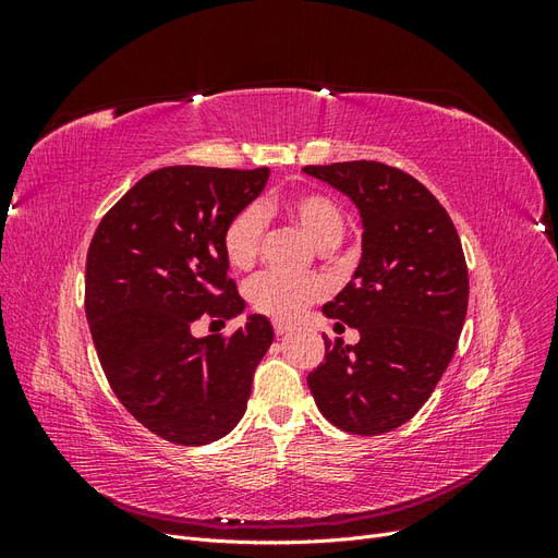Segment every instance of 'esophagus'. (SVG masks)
<instances>
[{
    "label": "esophagus",
    "instance_id": "obj_1",
    "mask_svg": "<svg viewBox=\"0 0 558 558\" xmlns=\"http://www.w3.org/2000/svg\"><path fill=\"white\" fill-rule=\"evenodd\" d=\"M272 328H275V332H277V335H286V332H291V330H293V326H291V324H283V320H275Z\"/></svg>",
    "mask_w": 558,
    "mask_h": 558
}]
</instances>
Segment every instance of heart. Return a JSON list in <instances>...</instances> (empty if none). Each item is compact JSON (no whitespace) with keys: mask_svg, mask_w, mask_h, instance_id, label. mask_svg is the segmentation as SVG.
I'll return each mask as SVG.
<instances>
[{"mask_svg":"<svg viewBox=\"0 0 558 558\" xmlns=\"http://www.w3.org/2000/svg\"><path fill=\"white\" fill-rule=\"evenodd\" d=\"M265 205H246L234 211L221 232L226 260L234 269L256 263L265 240ZM281 211L305 230L320 248H335L347 232V214L337 199L326 193H300L281 202ZM326 295V283L318 277H286L260 272L246 283V300L258 314L279 320H293Z\"/></svg>","mask_w":558,"mask_h":558,"instance_id":"obj_1","label":"heart"}]
</instances>
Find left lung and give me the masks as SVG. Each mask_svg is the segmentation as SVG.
Wrapping results in <instances>:
<instances>
[{"instance_id": "obj_1", "label": "left lung", "mask_w": 558, "mask_h": 558, "mask_svg": "<svg viewBox=\"0 0 558 558\" xmlns=\"http://www.w3.org/2000/svg\"><path fill=\"white\" fill-rule=\"evenodd\" d=\"M353 199L363 258L324 314L359 328L361 342L326 340L307 384L332 426L381 435L410 421L453 356L468 312V265L447 209L424 183L375 160L307 165Z\"/></svg>"}]
</instances>
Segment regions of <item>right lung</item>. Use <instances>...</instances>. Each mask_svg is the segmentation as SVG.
I'll use <instances>...</instances> for the list:
<instances>
[{
  "mask_svg": "<svg viewBox=\"0 0 558 558\" xmlns=\"http://www.w3.org/2000/svg\"><path fill=\"white\" fill-rule=\"evenodd\" d=\"M267 177V167H162L134 183L93 234L86 318L97 359L123 408L167 442L209 445L238 426L275 340L260 314L228 337L191 332L199 316L228 320L244 310L221 232Z\"/></svg>",
  "mask_w": 558,
  "mask_h": 558,
  "instance_id": "1",
  "label": "right lung"
}]
</instances>
